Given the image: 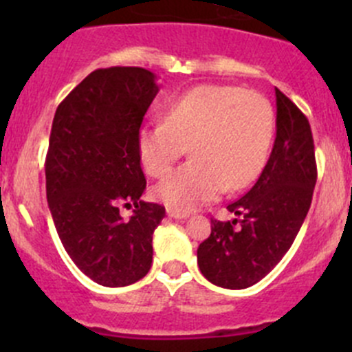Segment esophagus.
Listing matches in <instances>:
<instances>
[{"label": "esophagus", "mask_w": 352, "mask_h": 352, "mask_svg": "<svg viewBox=\"0 0 352 352\" xmlns=\"http://www.w3.org/2000/svg\"><path fill=\"white\" fill-rule=\"evenodd\" d=\"M166 214L170 216V218L173 219H187L189 218V212H180V211H175V209H166Z\"/></svg>", "instance_id": "1"}]
</instances>
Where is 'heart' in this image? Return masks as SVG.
Listing matches in <instances>:
<instances>
[{"mask_svg":"<svg viewBox=\"0 0 352 352\" xmlns=\"http://www.w3.org/2000/svg\"><path fill=\"white\" fill-rule=\"evenodd\" d=\"M162 117L163 122L138 131L136 150L144 172L162 179L189 146L192 160L153 189L170 209L189 212L225 189H245L261 173L274 113L257 91L199 85L166 102Z\"/></svg>","mask_w":352,"mask_h":352,"instance_id":"obj_1","label":"heart"}]
</instances>
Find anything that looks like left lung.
Instances as JSON below:
<instances>
[{
    "mask_svg": "<svg viewBox=\"0 0 352 352\" xmlns=\"http://www.w3.org/2000/svg\"><path fill=\"white\" fill-rule=\"evenodd\" d=\"M276 140L261 177L228 206L233 221L211 219V235L197 248L202 276L226 289L254 286L289 250L310 209L317 163L310 124L276 88Z\"/></svg>",
    "mask_w": 352,
    "mask_h": 352,
    "instance_id": "1",
    "label": "left lung"
}]
</instances>
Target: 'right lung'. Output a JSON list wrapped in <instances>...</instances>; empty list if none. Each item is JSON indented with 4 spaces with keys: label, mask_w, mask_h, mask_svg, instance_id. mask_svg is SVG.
Returning <instances> with one entry per match:
<instances>
[{
    "label": "right lung",
    "mask_w": 352,
    "mask_h": 352,
    "mask_svg": "<svg viewBox=\"0 0 352 352\" xmlns=\"http://www.w3.org/2000/svg\"><path fill=\"white\" fill-rule=\"evenodd\" d=\"M144 67L88 74L59 104L45 158V190L56 230L83 274L107 287L133 285L153 262V232L165 208L141 201L146 179L136 136L158 94ZM135 204L124 220L120 205Z\"/></svg>",
    "instance_id": "obj_1"
}]
</instances>
